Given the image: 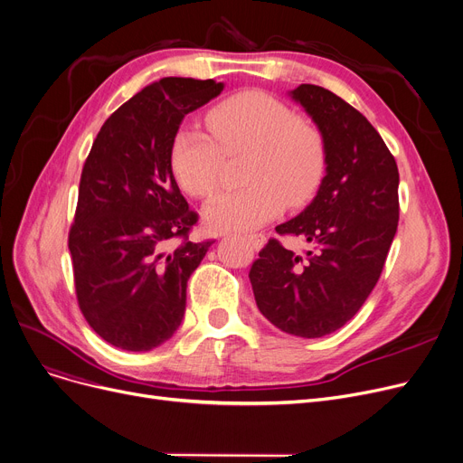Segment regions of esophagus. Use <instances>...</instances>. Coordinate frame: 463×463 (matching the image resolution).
<instances>
[{"mask_svg":"<svg viewBox=\"0 0 463 463\" xmlns=\"http://www.w3.org/2000/svg\"><path fill=\"white\" fill-rule=\"evenodd\" d=\"M247 239H249V242L252 244L254 250H260V249L263 247V244H265V235H263V233H252V235H249Z\"/></svg>","mask_w":463,"mask_h":463,"instance_id":"esophagus-1","label":"esophagus"}]
</instances>
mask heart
<instances>
[{
  "instance_id": "1",
  "label": "heart",
  "mask_w": 463,
  "mask_h": 463,
  "mask_svg": "<svg viewBox=\"0 0 463 463\" xmlns=\"http://www.w3.org/2000/svg\"><path fill=\"white\" fill-rule=\"evenodd\" d=\"M214 136L183 127L174 138L170 166L186 194L203 198L219 184L224 155L250 153L241 190L214 194L203 207L213 232H250L275 219L286 205H303L317 193L327 170V146L319 128L263 91H242L211 108Z\"/></svg>"
}]
</instances>
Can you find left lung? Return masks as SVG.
<instances>
[{
    "instance_id": "8db88e82",
    "label": "left lung",
    "mask_w": 463,
    "mask_h": 463,
    "mask_svg": "<svg viewBox=\"0 0 463 463\" xmlns=\"http://www.w3.org/2000/svg\"><path fill=\"white\" fill-rule=\"evenodd\" d=\"M305 108L327 146V174L295 219L277 226L310 244L305 254L269 239L250 267L260 312L280 331L319 338L359 312L375 288L398 228V166L370 121L333 91L301 84Z\"/></svg>"
}]
</instances>
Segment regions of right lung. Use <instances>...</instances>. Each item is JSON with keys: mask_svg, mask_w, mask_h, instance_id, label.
<instances>
[{"mask_svg": "<svg viewBox=\"0 0 463 463\" xmlns=\"http://www.w3.org/2000/svg\"><path fill=\"white\" fill-rule=\"evenodd\" d=\"M222 90L214 80L153 81L104 121L86 158L69 232L74 288L90 327L116 347L149 351L179 329L186 282L213 241L188 239L198 214L170 151L183 118Z\"/></svg>", "mask_w": 463, "mask_h": 463, "instance_id": "right-lung-1", "label": "right lung"}]
</instances>
